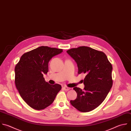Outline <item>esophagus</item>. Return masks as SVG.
<instances>
[{"label":"esophagus","instance_id":"34e87169","mask_svg":"<svg viewBox=\"0 0 131 131\" xmlns=\"http://www.w3.org/2000/svg\"><path fill=\"white\" fill-rule=\"evenodd\" d=\"M62 89L63 90H64V91H69V90H70V88H68V87H67V86H63V87H62Z\"/></svg>","mask_w":131,"mask_h":131}]
</instances>
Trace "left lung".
<instances>
[{
	"mask_svg": "<svg viewBox=\"0 0 131 131\" xmlns=\"http://www.w3.org/2000/svg\"><path fill=\"white\" fill-rule=\"evenodd\" d=\"M67 52L76 61L78 74H86L84 90L74 88L77 96L70 103L80 112L91 111L104 101L112 86V66L103 52L90 47L73 48Z\"/></svg>",
	"mask_w": 131,
	"mask_h": 131,
	"instance_id": "1",
	"label": "left lung"
}]
</instances>
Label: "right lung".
<instances>
[{
    "instance_id": "obj_1",
    "label": "right lung",
    "mask_w": 131,
    "mask_h": 131,
    "mask_svg": "<svg viewBox=\"0 0 131 131\" xmlns=\"http://www.w3.org/2000/svg\"><path fill=\"white\" fill-rule=\"evenodd\" d=\"M62 49L39 47L22 55L15 68V83L23 100L35 110L44 109L51 104L61 89L58 84L46 82L48 63Z\"/></svg>"
}]
</instances>
